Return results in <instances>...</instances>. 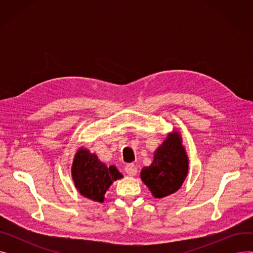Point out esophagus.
I'll return each instance as SVG.
<instances>
[{
	"label": "esophagus",
	"instance_id": "1",
	"mask_svg": "<svg viewBox=\"0 0 253 253\" xmlns=\"http://www.w3.org/2000/svg\"><path fill=\"white\" fill-rule=\"evenodd\" d=\"M125 171L126 173L130 176H134L137 173V167L133 163H129L125 166Z\"/></svg>",
	"mask_w": 253,
	"mask_h": 253
}]
</instances>
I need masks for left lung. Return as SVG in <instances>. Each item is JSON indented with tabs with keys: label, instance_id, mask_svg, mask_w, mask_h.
Wrapping results in <instances>:
<instances>
[{
	"label": "left lung",
	"instance_id": "8db88e82",
	"mask_svg": "<svg viewBox=\"0 0 253 253\" xmlns=\"http://www.w3.org/2000/svg\"><path fill=\"white\" fill-rule=\"evenodd\" d=\"M189 172V157L179 131L169 132L154 152V160L144 166L140 178L152 195L161 199L177 192Z\"/></svg>",
	"mask_w": 253,
	"mask_h": 253
}]
</instances>
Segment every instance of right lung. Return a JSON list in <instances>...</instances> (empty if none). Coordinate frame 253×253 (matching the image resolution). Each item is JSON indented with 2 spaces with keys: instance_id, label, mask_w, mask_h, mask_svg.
<instances>
[{
  "instance_id": "right-lung-1",
  "label": "right lung",
  "mask_w": 253,
  "mask_h": 253,
  "mask_svg": "<svg viewBox=\"0 0 253 253\" xmlns=\"http://www.w3.org/2000/svg\"><path fill=\"white\" fill-rule=\"evenodd\" d=\"M71 172L78 192L83 197L99 203L105 201L104 195L112 183L123 177L115 165L106 166L95 153H90L84 147L76 152Z\"/></svg>"
}]
</instances>
